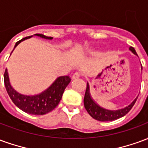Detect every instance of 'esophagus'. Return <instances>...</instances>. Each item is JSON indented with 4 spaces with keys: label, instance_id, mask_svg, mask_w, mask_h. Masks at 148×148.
Instances as JSON below:
<instances>
[{
    "label": "esophagus",
    "instance_id": "34e87169",
    "mask_svg": "<svg viewBox=\"0 0 148 148\" xmlns=\"http://www.w3.org/2000/svg\"><path fill=\"white\" fill-rule=\"evenodd\" d=\"M79 77H80V74L78 72H75L72 76V79H76V78H78Z\"/></svg>",
    "mask_w": 148,
    "mask_h": 148
}]
</instances>
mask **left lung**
I'll list each match as a JSON object with an SVG mask.
<instances>
[{
    "mask_svg": "<svg viewBox=\"0 0 148 148\" xmlns=\"http://www.w3.org/2000/svg\"><path fill=\"white\" fill-rule=\"evenodd\" d=\"M129 50L133 54L137 55L136 50L134 49V47H130ZM137 97L131 103L129 106H126L125 108H123V109H117V110H109V109H104L102 107L98 106L91 98L90 93V86H89V84L87 83L86 93H85V97H84V106H85V108L86 109V111L88 112V113L93 119L97 120L99 121H112L122 117V116H124V115L127 114L135 105V103H136L137 100Z\"/></svg>",
    "mask_w": 148,
    "mask_h": 148,
    "instance_id": "left-lung-1",
    "label": "left lung"
}]
</instances>
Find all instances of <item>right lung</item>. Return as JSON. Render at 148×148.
<instances>
[{
  "label": "right lung",
  "mask_w": 148,
  "mask_h": 148,
  "mask_svg": "<svg viewBox=\"0 0 148 148\" xmlns=\"http://www.w3.org/2000/svg\"><path fill=\"white\" fill-rule=\"evenodd\" d=\"M34 36H39L46 39H53V37L46 36L42 34H35ZM31 37L32 36L25 37L24 39H21L20 41L16 42L14 48H16V47L20 42L25 39H30ZM4 80H5V88L8 92V96L10 97L12 102L14 103L19 109L28 114L43 115L52 111L58 106L66 87L71 82V79L69 76L58 77L52 83L51 86L47 90L39 94L32 95V96L21 94L12 87L10 82H9V77H8L7 69L5 70V74H4Z\"/></svg>",
  "instance_id": "right-lung-1"
}]
</instances>
